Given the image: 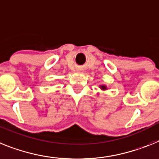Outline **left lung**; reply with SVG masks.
I'll return each instance as SVG.
<instances>
[{
  "mask_svg": "<svg viewBox=\"0 0 159 159\" xmlns=\"http://www.w3.org/2000/svg\"><path fill=\"white\" fill-rule=\"evenodd\" d=\"M100 87H101V89H102V90H106V86H101Z\"/></svg>",
  "mask_w": 159,
  "mask_h": 159,
  "instance_id": "obj_1",
  "label": "left lung"
}]
</instances>
